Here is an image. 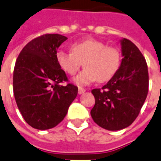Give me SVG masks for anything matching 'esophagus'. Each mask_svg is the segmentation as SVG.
Wrapping results in <instances>:
<instances>
[{"mask_svg":"<svg viewBox=\"0 0 161 161\" xmlns=\"http://www.w3.org/2000/svg\"><path fill=\"white\" fill-rule=\"evenodd\" d=\"M84 92H85V90H84V88H80V87H79V88H78V94H83V93H84Z\"/></svg>","mask_w":161,"mask_h":161,"instance_id":"1","label":"esophagus"}]
</instances>
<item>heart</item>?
I'll list each match as a JSON object with an SVG mask.
<instances>
[{
	"instance_id": "1",
	"label": "heart",
	"mask_w": 161,
	"mask_h": 161,
	"mask_svg": "<svg viewBox=\"0 0 161 161\" xmlns=\"http://www.w3.org/2000/svg\"><path fill=\"white\" fill-rule=\"evenodd\" d=\"M70 49L71 52L58 51L56 59L60 69L69 76H74L84 65L85 69L75 78L76 84L79 85L96 80L107 82L119 69L121 53L117 47L89 38L73 43Z\"/></svg>"
}]
</instances>
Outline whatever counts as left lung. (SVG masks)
<instances>
[{
	"label": "left lung",
	"mask_w": 161,
	"mask_h": 161,
	"mask_svg": "<svg viewBox=\"0 0 161 161\" xmlns=\"http://www.w3.org/2000/svg\"><path fill=\"white\" fill-rule=\"evenodd\" d=\"M119 69L102 89H93L95 105L91 111L94 122L109 131L128 127L136 119L148 92V69L145 57L130 40H120Z\"/></svg>",
	"instance_id": "1"
}]
</instances>
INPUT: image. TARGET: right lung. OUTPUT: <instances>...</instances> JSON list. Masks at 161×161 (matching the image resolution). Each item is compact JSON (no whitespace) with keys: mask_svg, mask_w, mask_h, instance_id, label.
Returning a JSON list of instances; mask_svg holds the SVG:
<instances>
[{"mask_svg":"<svg viewBox=\"0 0 161 161\" xmlns=\"http://www.w3.org/2000/svg\"><path fill=\"white\" fill-rule=\"evenodd\" d=\"M67 40L59 34H46L27 43L14 69L13 90L19 111L30 126L38 130L55 127L68 112L77 87L68 81L56 59L57 49Z\"/></svg>","mask_w":161,"mask_h":161,"instance_id":"obj_1","label":"right lung"}]
</instances>
